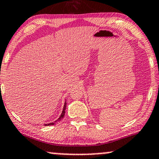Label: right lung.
<instances>
[{"label": "right lung", "mask_w": 159, "mask_h": 159, "mask_svg": "<svg viewBox=\"0 0 159 159\" xmlns=\"http://www.w3.org/2000/svg\"><path fill=\"white\" fill-rule=\"evenodd\" d=\"M66 105H67V103H65V106H64V108H63V111H62V113H61V116H60V117L59 118V119H58L57 120H56V121H55L54 122H51V123H48V124H45V125H54L56 123V122H59V121H61V120L63 119V117H64V116H65V109H66Z\"/></svg>", "instance_id": "obj_1"}]
</instances>
